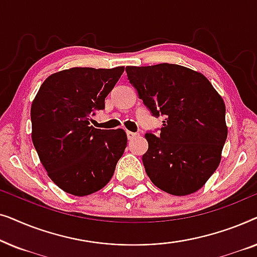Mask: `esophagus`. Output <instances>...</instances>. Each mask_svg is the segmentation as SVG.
<instances>
[{
    "label": "esophagus",
    "mask_w": 257,
    "mask_h": 257,
    "mask_svg": "<svg viewBox=\"0 0 257 257\" xmlns=\"http://www.w3.org/2000/svg\"><path fill=\"white\" fill-rule=\"evenodd\" d=\"M126 136H127L128 140H132L133 138H136V137L138 136V133H135V132H131V131H126Z\"/></svg>",
    "instance_id": "esophagus-1"
}]
</instances>
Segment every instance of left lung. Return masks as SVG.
I'll list each match as a JSON object with an SVG mask.
<instances>
[{"mask_svg": "<svg viewBox=\"0 0 257 257\" xmlns=\"http://www.w3.org/2000/svg\"><path fill=\"white\" fill-rule=\"evenodd\" d=\"M125 70L152 115L165 117L157 136L145 135L146 174L172 195L196 192L220 164L227 139L223 99L205 76L185 66L163 63Z\"/></svg>", "mask_w": 257, "mask_h": 257, "instance_id": "1", "label": "left lung"}]
</instances>
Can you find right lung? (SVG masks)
Masks as SVG:
<instances>
[{
  "mask_svg": "<svg viewBox=\"0 0 257 257\" xmlns=\"http://www.w3.org/2000/svg\"><path fill=\"white\" fill-rule=\"evenodd\" d=\"M122 72L124 66L63 70L44 80L33 101V144L49 177L69 194L103 188L124 153V130L90 126Z\"/></svg>",
  "mask_w": 257,
  "mask_h": 257,
  "instance_id": "obj_1",
  "label": "right lung"
}]
</instances>
